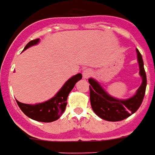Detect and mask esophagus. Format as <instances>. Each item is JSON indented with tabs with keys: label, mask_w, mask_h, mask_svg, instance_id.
<instances>
[{
	"label": "esophagus",
	"mask_w": 155,
	"mask_h": 155,
	"mask_svg": "<svg viewBox=\"0 0 155 155\" xmlns=\"http://www.w3.org/2000/svg\"><path fill=\"white\" fill-rule=\"evenodd\" d=\"M92 74V71L90 70V69H85L83 70V73H82V75H83V78L85 79L89 78Z\"/></svg>",
	"instance_id": "1"
}]
</instances>
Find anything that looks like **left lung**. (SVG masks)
<instances>
[{
    "label": "left lung",
    "instance_id": "1",
    "mask_svg": "<svg viewBox=\"0 0 155 155\" xmlns=\"http://www.w3.org/2000/svg\"><path fill=\"white\" fill-rule=\"evenodd\" d=\"M138 61L140 69L142 82L134 96L127 100L114 98L102 89L98 82L92 78L90 82V99L94 112L101 118L110 122H117L130 117L138 110L142 102L147 88V75L144 70V64L142 55L138 49Z\"/></svg>",
    "mask_w": 155,
    "mask_h": 155
}]
</instances>
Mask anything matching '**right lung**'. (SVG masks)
I'll return each instance as SVG.
<instances>
[{
	"mask_svg": "<svg viewBox=\"0 0 155 155\" xmlns=\"http://www.w3.org/2000/svg\"><path fill=\"white\" fill-rule=\"evenodd\" d=\"M38 42L39 38L30 41L25 45L24 50L28 49V47L38 44ZM81 78L82 75L81 74H78L75 76L72 77L65 82L58 94L53 98L49 99V101L37 105H28L21 103L16 100L17 105L25 114L35 121L42 122H51L56 121L65 111L67 105L66 101L68 95L73 90L77 81L81 80Z\"/></svg>",
	"mask_w": 155,
	"mask_h": 155,
	"instance_id": "obj_1",
	"label": "right lung"
}]
</instances>
